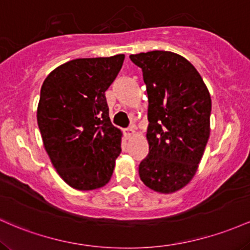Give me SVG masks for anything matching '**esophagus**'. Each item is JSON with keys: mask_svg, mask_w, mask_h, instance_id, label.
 Returning a JSON list of instances; mask_svg holds the SVG:
<instances>
[{"mask_svg": "<svg viewBox=\"0 0 250 250\" xmlns=\"http://www.w3.org/2000/svg\"><path fill=\"white\" fill-rule=\"evenodd\" d=\"M134 134V126H128L127 128H125V136L131 137Z\"/></svg>", "mask_w": 250, "mask_h": 250, "instance_id": "obj_1", "label": "esophagus"}]
</instances>
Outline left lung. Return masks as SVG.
I'll return each mask as SVG.
<instances>
[{"label":"left lung","mask_w":250,"mask_h":250,"mask_svg":"<svg viewBox=\"0 0 250 250\" xmlns=\"http://www.w3.org/2000/svg\"><path fill=\"white\" fill-rule=\"evenodd\" d=\"M130 59L142 68L148 99V155L139 177L157 192H175L195 176L208 143L209 91L197 69L176 53L153 50Z\"/></svg>","instance_id":"1"}]
</instances>
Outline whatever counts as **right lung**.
Wrapping results in <instances>:
<instances>
[{"mask_svg":"<svg viewBox=\"0 0 250 250\" xmlns=\"http://www.w3.org/2000/svg\"><path fill=\"white\" fill-rule=\"evenodd\" d=\"M125 55L75 59L49 73L42 83L38 125L60 177L78 190L108 183L122 152V132L112 125L105 92Z\"/></svg>","mask_w":250,"mask_h":250,"instance_id":"add662e5","label":"right lung"}]
</instances>
